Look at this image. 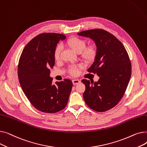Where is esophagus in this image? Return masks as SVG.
I'll list each match as a JSON object with an SVG mask.
<instances>
[{
    "label": "esophagus",
    "mask_w": 147,
    "mask_h": 147,
    "mask_svg": "<svg viewBox=\"0 0 147 147\" xmlns=\"http://www.w3.org/2000/svg\"><path fill=\"white\" fill-rule=\"evenodd\" d=\"M73 84H79L80 82V81L79 80H78V79H74V80H73Z\"/></svg>",
    "instance_id": "obj_1"
}]
</instances>
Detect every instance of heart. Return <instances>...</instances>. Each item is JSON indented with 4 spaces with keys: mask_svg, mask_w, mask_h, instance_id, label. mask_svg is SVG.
<instances>
[{
    "mask_svg": "<svg viewBox=\"0 0 147 147\" xmlns=\"http://www.w3.org/2000/svg\"><path fill=\"white\" fill-rule=\"evenodd\" d=\"M65 45L68 48L80 54V58L87 63L94 62L98 54V48L95 44L91 43L87 46L86 40L78 37H71L65 42ZM61 46L58 45L54 49L53 57L55 61H58L60 58ZM81 65L78 66H72L68 69V72L72 76H76L79 73V69L82 68Z\"/></svg>",
    "mask_w": 147,
    "mask_h": 147,
    "instance_id": "heart-1",
    "label": "heart"
}]
</instances>
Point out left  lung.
<instances>
[{
	"label": "left lung",
	"instance_id": "1",
	"mask_svg": "<svg viewBox=\"0 0 147 147\" xmlns=\"http://www.w3.org/2000/svg\"><path fill=\"white\" fill-rule=\"evenodd\" d=\"M78 34L91 38L98 48L96 58L88 71L96 74L99 79L82 80L86 87L84 102L94 111H107L117 105L127 89L132 73L129 55L118 38L105 30H88Z\"/></svg>",
	"mask_w": 147,
	"mask_h": 147
}]
</instances>
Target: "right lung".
Listing matches in <instances>:
<instances>
[{
  "label": "right lung",
  "instance_id": "right-lung-1",
  "mask_svg": "<svg viewBox=\"0 0 147 147\" xmlns=\"http://www.w3.org/2000/svg\"><path fill=\"white\" fill-rule=\"evenodd\" d=\"M65 36L55 33L37 35L25 46L18 65L21 87L28 101L38 110L55 113L66 107L73 83L69 79L52 84L50 69L55 65L54 49Z\"/></svg>",
  "mask_w": 147,
  "mask_h": 147
}]
</instances>
